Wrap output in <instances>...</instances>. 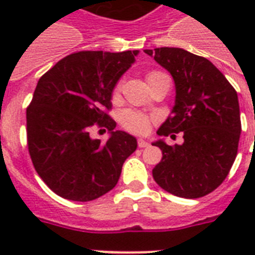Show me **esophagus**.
<instances>
[{
    "label": "esophagus",
    "mask_w": 255,
    "mask_h": 255,
    "mask_svg": "<svg viewBox=\"0 0 255 255\" xmlns=\"http://www.w3.org/2000/svg\"><path fill=\"white\" fill-rule=\"evenodd\" d=\"M137 145H139L140 148H147V147H149V145H151V144L148 143L147 140L139 139V140H137Z\"/></svg>",
    "instance_id": "esophagus-1"
}]
</instances>
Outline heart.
I'll return each mask as SVG.
<instances>
[{"instance_id": "1", "label": "heart", "mask_w": 255, "mask_h": 255, "mask_svg": "<svg viewBox=\"0 0 255 255\" xmlns=\"http://www.w3.org/2000/svg\"><path fill=\"white\" fill-rule=\"evenodd\" d=\"M157 74L161 73H149L148 74L147 79L151 77H155ZM122 87V82H119L115 87V92H118ZM120 123L123 124L124 128H127L128 131L133 132V133H145L148 132L149 127H151V119L147 115H144L143 112L135 111V110H124L120 114Z\"/></svg>"}]
</instances>
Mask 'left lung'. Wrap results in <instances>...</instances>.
Instances as JSON below:
<instances>
[{
  "instance_id": "8db88e82",
  "label": "left lung",
  "mask_w": 255,
  "mask_h": 255,
  "mask_svg": "<svg viewBox=\"0 0 255 255\" xmlns=\"http://www.w3.org/2000/svg\"><path fill=\"white\" fill-rule=\"evenodd\" d=\"M144 53L172 75L176 90L174 106L157 135H184L182 144L168 145L164 139L152 143L163 152L152 170L153 178L170 194L202 197L221 185L237 156L241 135L237 92L206 58L178 47Z\"/></svg>"
}]
</instances>
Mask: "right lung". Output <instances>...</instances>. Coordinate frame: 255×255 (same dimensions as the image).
<instances>
[{
	"label": "right lung",
	"mask_w": 255,
	"mask_h": 255,
	"mask_svg": "<svg viewBox=\"0 0 255 255\" xmlns=\"http://www.w3.org/2000/svg\"><path fill=\"white\" fill-rule=\"evenodd\" d=\"M137 54L139 50L71 54L38 81L26 111L27 147L37 173L58 196L91 201L118 184L137 140L116 131L115 120L104 110L112 107V92ZM95 124L108 127L106 143L89 136Z\"/></svg>",
	"instance_id": "obj_1"
}]
</instances>
